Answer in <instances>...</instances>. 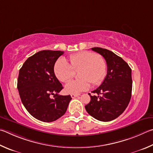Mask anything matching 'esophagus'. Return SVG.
Here are the masks:
<instances>
[{"mask_svg": "<svg viewBox=\"0 0 153 153\" xmlns=\"http://www.w3.org/2000/svg\"><path fill=\"white\" fill-rule=\"evenodd\" d=\"M71 97L72 98H75L76 97H78V96H79V94H71Z\"/></svg>", "mask_w": 153, "mask_h": 153, "instance_id": "34e87169", "label": "esophagus"}]
</instances>
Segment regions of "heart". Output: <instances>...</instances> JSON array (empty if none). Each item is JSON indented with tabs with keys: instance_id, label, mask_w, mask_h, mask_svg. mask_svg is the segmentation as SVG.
Returning <instances> with one entry per match:
<instances>
[{
	"instance_id": "obj_1",
	"label": "heart",
	"mask_w": 153,
	"mask_h": 153,
	"mask_svg": "<svg viewBox=\"0 0 153 153\" xmlns=\"http://www.w3.org/2000/svg\"><path fill=\"white\" fill-rule=\"evenodd\" d=\"M70 63L64 58H60L54 65V72L58 80L67 82L79 72V79L68 82L65 86V91L70 94H79L89 89L91 82L100 85L106 74V62L104 59L96 53L88 51L70 55Z\"/></svg>"
}]
</instances>
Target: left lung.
Returning <instances> with one entry per match:
<instances>
[{"label":"left lung","instance_id":"8db88e82","mask_svg":"<svg viewBox=\"0 0 153 153\" xmlns=\"http://www.w3.org/2000/svg\"><path fill=\"white\" fill-rule=\"evenodd\" d=\"M105 58L108 71L103 82L92 91L91 101L85 105L87 113L96 120L109 122L119 117L129 104L132 95V70L128 64L111 51L92 48Z\"/></svg>","mask_w":153,"mask_h":153}]
</instances>
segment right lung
I'll use <instances>...</instances> for the list:
<instances>
[{"label":"right lung","mask_w":153,"mask_h":153,"mask_svg":"<svg viewBox=\"0 0 153 153\" xmlns=\"http://www.w3.org/2000/svg\"><path fill=\"white\" fill-rule=\"evenodd\" d=\"M62 51L42 50L30 56L19 70L17 89L24 107L32 116L44 122L66 113L71 95H60L63 89L53 71Z\"/></svg>","instance_id":"add662e5"}]
</instances>
